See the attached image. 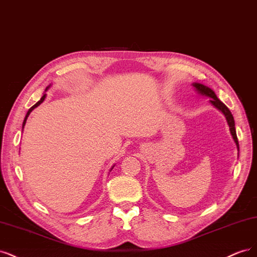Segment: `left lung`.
Segmentation results:
<instances>
[{
    "instance_id": "left-lung-1",
    "label": "left lung",
    "mask_w": 257,
    "mask_h": 257,
    "mask_svg": "<svg viewBox=\"0 0 257 257\" xmlns=\"http://www.w3.org/2000/svg\"><path fill=\"white\" fill-rule=\"evenodd\" d=\"M193 86L196 88V90L200 94L205 95L207 97H210L211 98L210 99V102L212 103V105L216 106L218 110H220L223 114H224V116H225V118L227 120V123H228V126H229L230 134H231V136H233V139H234L235 143L237 145L238 151H239V143H238V139H237V135H236V129H235V120H234L233 115H231L230 111L228 110V107L224 103H223L221 100H219L217 95L214 94V92H213L211 88L207 87V86H205L203 84H200V83H193Z\"/></svg>"
}]
</instances>
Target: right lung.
<instances>
[{
  "label": "right lung",
  "mask_w": 257,
  "mask_h": 257,
  "mask_svg": "<svg viewBox=\"0 0 257 257\" xmlns=\"http://www.w3.org/2000/svg\"><path fill=\"white\" fill-rule=\"evenodd\" d=\"M46 90H47V88H46ZM45 98H46V94H44V96L40 98V100H39L38 102H36V103H35L34 105H33V106L31 107V109H30V110L28 111V113H27V115H26V118H24V120H23V125H22V128L24 127V125H26V122H27V119H28V117H29V115H30V113H31V112H32L33 110H34L36 106H38V105H39V104H40L41 102H43V101L45 100Z\"/></svg>",
  "instance_id": "obj_1"
}]
</instances>
